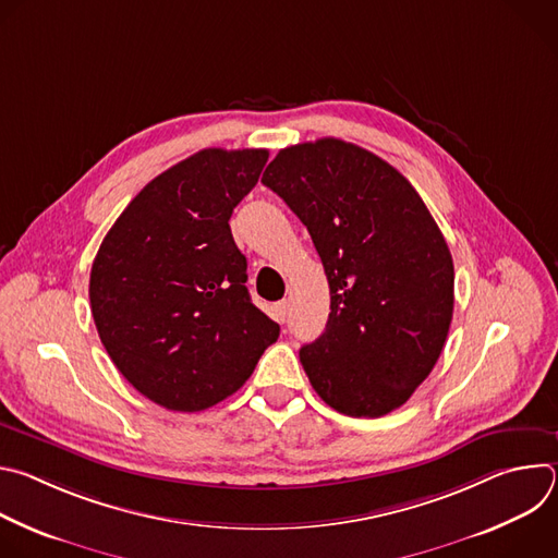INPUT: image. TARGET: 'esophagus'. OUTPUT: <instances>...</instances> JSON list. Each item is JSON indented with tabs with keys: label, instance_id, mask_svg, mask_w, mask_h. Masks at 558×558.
Here are the masks:
<instances>
[{
	"label": "esophagus",
	"instance_id": "obj_1",
	"mask_svg": "<svg viewBox=\"0 0 558 558\" xmlns=\"http://www.w3.org/2000/svg\"><path fill=\"white\" fill-rule=\"evenodd\" d=\"M287 311H289V302H287V300H280V302L274 304V317H276L278 323H284Z\"/></svg>",
	"mask_w": 558,
	"mask_h": 558
}]
</instances>
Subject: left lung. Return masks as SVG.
I'll list each match as a JSON object with an SVG mask.
<instances>
[{"label":"left lung","instance_id":"1","mask_svg":"<svg viewBox=\"0 0 558 558\" xmlns=\"http://www.w3.org/2000/svg\"><path fill=\"white\" fill-rule=\"evenodd\" d=\"M263 183L308 229L331 291L325 333L300 349L311 386L338 413L407 404L444 349L454 267L415 187L340 138L278 151Z\"/></svg>","mask_w":558,"mask_h":558}]
</instances>
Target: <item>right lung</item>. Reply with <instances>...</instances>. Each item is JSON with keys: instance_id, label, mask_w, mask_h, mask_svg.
<instances>
[{"instance_id": "add662e5", "label": "right lung", "mask_w": 558, "mask_h": 558, "mask_svg": "<svg viewBox=\"0 0 558 558\" xmlns=\"http://www.w3.org/2000/svg\"><path fill=\"white\" fill-rule=\"evenodd\" d=\"M267 149L196 151L149 181L106 233L90 308L121 375L168 411H205L254 373L280 327L250 298L229 229Z\"/></svg>"}]
</instances>
